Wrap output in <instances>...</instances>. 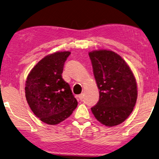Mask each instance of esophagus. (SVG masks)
<instances>
[{
  "mask_svg": "<svg viewBox=\"0 0 159 159\" xmlns=\"http://www.w3.org/2000/svg\"><path fill=\"white\" fill-rule=\"evenodd\" d=\"M78 98H79L80 100H82L83 98H84V94H83V93H81V94H80L79 96H78Z\"/></svg>",
  "mask_w": 159,
  "mask_h": 159,
  "instance_id": "esophagus-1",
  "label": "esophagus"
}]
</instances>
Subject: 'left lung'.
<instances>
[{
  "label": "left lung",
  "instance_id": "obj_1",
  "mask_svg": "<svg viewBox=\"0 0 159 159\" xmlns=\"http://www.w3.org/2000/svg\"><path fill=\"white\" fill-rule=\"evenodd\" d=\"M89 56L99 89V99L91 109L104 125H118L133 111L137 98L136 80L125 61L115 52L94 51Z\"/></svg>",
  "mask_w": 159,
  "mask_h": 159
}]
</instances>
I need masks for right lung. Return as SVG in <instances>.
<instances>
[{"instance_id":"1","label":"right lung","mask_w":159,"mask_h":159,"mask_svg":"<svg viewBox=\"0 0 159 159\" xmlns=\"http://www.w3.org/2000/svg\"><path fill=\"white\" fill-rule=\"evenodd\" d=\"M70 52L44 57L31 70L25 84V97L31 110L41 121L56 125L71 115L77 106L69 84L62 79L65 62Z\"/></svg>"}]
</instances>
